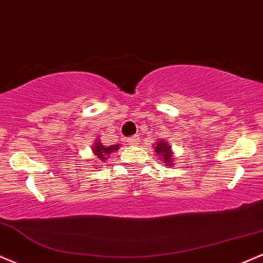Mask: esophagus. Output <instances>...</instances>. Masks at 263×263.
<instances>
[{"instance_id":"34e87169","label":"esophagus","mask_w":263,"mask_h":263,"mask_svg":"<svg viewBox=\"0 0 263 263\" xmlns=\"http://www.w3.org/2000/svg\"><path fill=\"white\" fill-rule=\"evenodd\" d=\"M128 143L132 145H137L139 143V135H133V137H129Z\"/></svg>"}]
</instances>
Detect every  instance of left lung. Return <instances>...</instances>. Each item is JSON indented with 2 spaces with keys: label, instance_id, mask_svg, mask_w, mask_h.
Instances as JSON below:
<instances>
[{
  "label": "left lung",
  "instance_id": "obj_1",
  "mask_svg": "<svg viewBox=\"0 0 263 263\" xmlns=\"http://www.w3.org/2000/svg\"><path fill=\"white\" fill-rule=\"evenodd\" d=\"M155 151L159 155H161V159H163V163H165V165H172L171 162L174 157L171 155V146H170L166 141L160 140L159 143L156 144Z\"/></svg>",
  "mask_w": 263,
  "mask_h": 263
}]
</instances>
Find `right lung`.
Returning <instances> with one entry per match:
<instances>
[{"mask_svg": "<svg viewBox=\"0 0 263 263\" xmlns=\"http://www.w3.org/2000/svg\"><path fill=\"white\" fill-rule=\"evenodd\" d=\"M119 149V145H112V146H104L103 144L101 143V141H96L95 146H93V153L95 155L98 157V159L101 160V161H103V163H106V159L107 156L109 155L110 153H113V151H117Z\"/></svg>", "mask_w": 263, "mask_h": 263, "instance_id": "right-lung-1", "label": "right lung"}]
</instances>
